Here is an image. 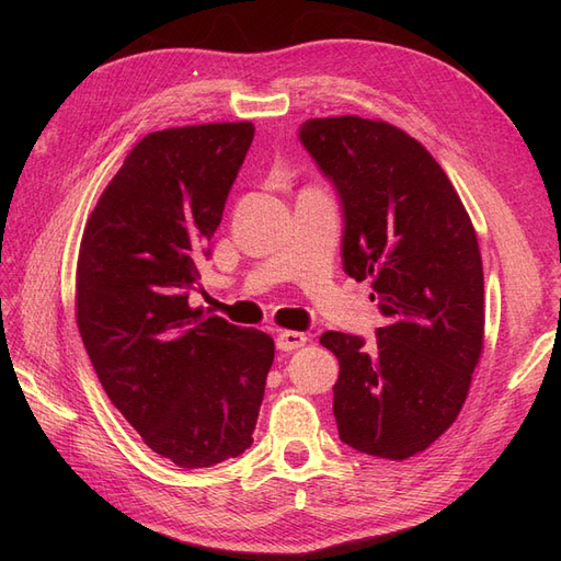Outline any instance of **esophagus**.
Wrapping results in <instances>:
<instances>
[{
  "instance_id": "34e87169",
  "label": "esophagus",
  "mask_w": 561,
  "mask_h": 561,
  "mask_svg": "<svg viewBox=\"0 0 561 561\" xmlns=\"http://www.w3.org/2000/svg\"><path fill=\"white\" fill-rule=\"evenodd\" d=\"M309 342V336L304 332H295V330H283L276 339V346L280 351H295V348H301L304 344Z\"/></svg>"
}]
</instances>
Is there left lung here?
Masks as SVG:
<instances>
[{"label":"left lung","instance_id":"8db88e82","mask_svg":"<svg viewBox=\"0 0 561 561\" xmlns=\"http://www.w3.org/2000/svg\"><path fill=\"white\" fill-rule=\"evenodd\" d=\"M297 138L342 206V264L371 278L375 342L325 332L339 360V439L402 461L456 421L482 353L484 276L461 198L426 147L360 116L309 118Z\"/></svg>","mask_w":561,"mask_h":561}]
</instances>
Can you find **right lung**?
<instances>
[{
	"label": "right lung",
	"instance_id": "obj_1",
	"mask_svg": "<svg viewBox=\"0 0 561 561\" xmlns=\"http://www.w3.org/2000/svg\"><path fill=\"white\" fill-rule=\"evenodd\" d=\"M254 126L149 133L91 213L77 264V325L112 404L180 468L241 456L274 339L190 307Z\"/></svg>",
	"mask_w": 561,
	"mask_h": 561
}]
</instances>
